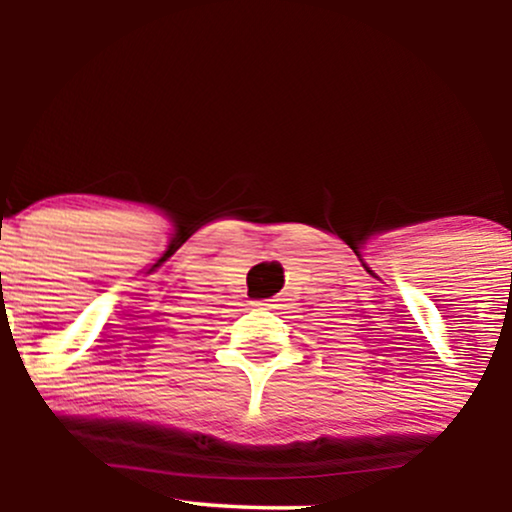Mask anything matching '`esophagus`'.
I'll use <instances>...</instances> for the list:
<instances>
[{
    "instance_id": "esophagus-1",
    "label": "esophagus",
    "mask_w": 512,
    "mask_h": 512,
    "mask_svg": "<svg viewBox=\"0 0 512 512\" xmlns=\"http://www.w3.org/2000/svg\"><path fill=\"white\" fill-rule=\"evenodd\" d=\"M289 303V298L284 296V293H279V296H274V298H269V301H262V303H257V305H264V308H272V310H279V308H284V305Z\"/></svg>"
}]
</instances>
